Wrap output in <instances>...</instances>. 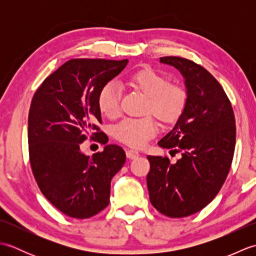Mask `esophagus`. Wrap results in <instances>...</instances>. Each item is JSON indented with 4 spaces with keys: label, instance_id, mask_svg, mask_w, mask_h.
Here are the masks:
<instances>
[{
    "label": "esophagus",
    "instance_id": "obj_1",
    "mask_svg": "<svg viewBox=\"0 0 256 256\" xmlns=\"http://www.w3.org/2000/svg\"><path fill=\"white\" fill-rule=\"evenodd\" d=\"M138 156H140V153L136 150H126V157L130 160H135V158H138Z\"/></svg>",
    "mask_w": 256,
    "mask_h": 256
}]
</instances>
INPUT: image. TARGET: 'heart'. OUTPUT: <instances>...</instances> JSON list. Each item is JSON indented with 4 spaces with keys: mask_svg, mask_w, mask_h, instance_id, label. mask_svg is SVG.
<instances>
[{
    "mask_svg": "<svg viewBox=\"0 0 256 256\" xmlns=\"http://www.w3.org/2000/svg\"><path fill=\"white\" fill-rule=\"evenodd\" d=\"M130 82L148 96L146 111L153 112L162 121L172 122L182 113L187 94L182 86L168 84V80L154 69L144 68L130 77ZM98 106L108 118H116L121 111V91L114 81H108L98 94ZM157 132V123L152 116L122 120L112 130L113 136L120 142L140 148Z\"/></svg>",
    "mask_w": 256,
    "mask_h": 256,
    "instance_id": "obj_1",
    "label": "heart"
}]
</instances>
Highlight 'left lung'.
<instances>
[{"label":"left lung","mask_w":256,"mask_h":256,"mask_svg":"<svg viewBox=\"0 0 256 256\" xmlns=\"http://www.w3.org/2000/svg\"><path fill=\"white\" fill-rule=\"evenodd\" d=\"M160 62L178 69L184 79L187 102L172 131L158 145L182 153L148 156L150 204L170 218H184L204 209L218 194L232 164L236 118L231 102L208 70L186 58L168 56Z\"/></svg>","instance_id":"1"}]
</instances>
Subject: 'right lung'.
<instances>
[{
    "label": "right lung",
    "mask_w": 256,
    "mask_h": 256,
    "mask_svg": "<svg viewBox=\"0 0 256 256\" xmlns=\"http://www.w3.org/2000/svg\"><path fill=\"white\" fill-rule=\"evenodd\" d=\"M128 62L106 59H70L44 80L32 99L28 150L35 180L42 194L68 216L86 219L110 202L113 176L126 156L118 145L88 156L81 144L91 134L108 143L98 123V94Z\"/></svg>",
    "instance_id": "right-lung-1"
}]
</instances>
